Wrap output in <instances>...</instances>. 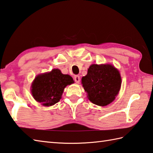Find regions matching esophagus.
<instances>
[{
    "label": "esophagus",
    "instance_id": "obj_1",
    "mask_svg": "<svg viewBox=\"0 0 153 153\" xmlns=\"http://www.w3.org/2000/svg\"><path fill=\"white\" fill-rule=\"evenodd\" d=\"M74 81H75V82H76V83L79 84V83L80 82V76H79V75H76V76H74Z\"/></svg>",
    "mask_w": 153,
    "mask_h": 153
}]
</instances>
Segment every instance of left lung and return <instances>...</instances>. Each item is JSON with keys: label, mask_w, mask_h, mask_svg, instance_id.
Wrapping results in <instances>:
<instances>
[{"label": "left lung", "mask_w": 153, "mask_h": 153, "mask_svg": "<svg viewBox=\"0 0 153 153\" xmlns=\"http://www.w3.org/2000/svg\"><path fill=\"white\" fill-rule=\"evenodd\" d=\"M82 84L88 98L93 104L105 106L113 102L119 93L121 85L120 73L110 64L90 65Z\"/></svg>", "instance_id": "8db88e82"}]
</instances>
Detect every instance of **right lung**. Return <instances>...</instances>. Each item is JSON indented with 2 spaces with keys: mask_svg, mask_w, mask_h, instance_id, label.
Here are the masks:
<instances>
[{
  "mask_svg": "<svg viewBox=\"0 0 153 153\" xmlns=\"http://www.w3.org/2000/svg\"><path fill=\"white\" fill-rule=\"evenodd\" d=\"M73 83L74 80L70 75L54 68L51 72L38 74L32 84L31 92L37 102L51 106L60 100L65 87Z\"/></svg>",
  "mask_w": 153,
  "mask_h": 153,
  "instance_id": "right-lung-1",
  "label": "right lung"
}]
</instances>
